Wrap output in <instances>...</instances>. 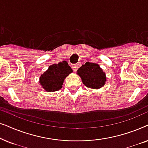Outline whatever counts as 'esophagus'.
<instances>
[{
    "label": "esophagus",
    "mask_w": 148,
    "mask_h": 148,
    "mask_svg": "<svg viewBox=\"0 0 148 148\" xmlns=\"http://www.w3.org/2000/svg\"><path fill=\"white\" fill-rule=\"evenodd\" d=\"M72 69L75 72L77 71V69H78V65L77 64H73V65L72 66Z\"/></svg>",
    "instance_id": "34e87169"
}]
</instances>
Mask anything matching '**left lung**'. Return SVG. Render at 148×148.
Listing matches in <instances>:
<instances>
[{
	"label": "left lung",
	"instance_id": "obj_1",
	"mask_svg": "<svg viewBox=\"0 0 148 148\" xmlns=\"http://www.w3.org/2000/svg\"><path fill=\"white\" fill-rule=\"evenodd\" d=\"M77 74L82 79L83 84L91 89H100L106 84V73L98 64L86 62L78 69Z\"/></svg>",
	"mask_w": 148,
	"mask_h": 148
}]
</instances>
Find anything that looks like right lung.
I'll return each instance as SVG.
<instances>
[{
    "mask_svg": "<svg viewBox=\"0 0 148 148\" xmlns=\"http://www.w3.org/2000/svg\"><path fill=\"white\" fill-rule=\"evenodd\" d=\"M72 72V69L68 62L63 60L59 63L49 66L48 69L40 77L39 83L47 92H56L62 88L64 80Z\"/></svg>",
    "mask_w": 148,
    "mask_h": 148,
    "instance_id": "1",
    "label": "right lung"
}]
</instances>
